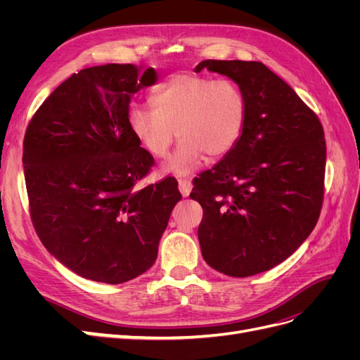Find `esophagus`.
Instances as JSON below:
<instances>
[{
    "label": "esophagus",
    "mask_w": 360,
    "mask_h": 360,
    "mask_svg": "<svg viewBox=\"0 0 360 360\" xmlns=\"http://www.w3.org/2000/svg\"><path fill=\"white\" fill-rule=\"evenodd\" d=\"M179 189L183 197H188L192 191V183L189 179H180L179 180Z\"/></svg>",
    "instance_id": "esophagus-1"
}]
</instances>
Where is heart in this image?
I'll list each match as a JSON object with an SVG mask.
<instances>
[{
    "instance_id": "1",
    "label": "heart",
    "mask_w": 360,
    "mask_h": 360,
    "mask_svg": "<svg viewBox=\"0 0 360 360\" xmlns=\"http://www.w3.org/2000/svg\"><path fill=\"white\" fill-rule=\"evenodd\" d=\"M151 106H134L129 129L151 156L165 158L177 136L181 139L167 163L172 172H188L205 158H225L238 144L248 120L242 86L230 78L201 73H176L151 96Z\"/></svg>"
}]
</instances>
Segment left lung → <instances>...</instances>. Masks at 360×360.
<instances>
[{
	"mask_svg": "<svg viewBox=\"0 0 360 360\" xmlns=\"http://www.w3.org/2000/svg\"><path fill=\"white\" fill-rule=\"evenodd\" d=\"M202 69L242 86L248 120L238 144L193 179L202 207L198 238L205 263L233 278L287 259L314 230L323 205L326 141L320 120L259 61L205 60Z\"/></svg>",
	"mask_w": 360,
	"mask_h": 360,
	"instance_id": "8db88e82",
	"label": "left lung"
}]
</instances>
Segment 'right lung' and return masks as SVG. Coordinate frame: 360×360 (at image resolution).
<instances>
[{"instance_id": "1", "label": "right lung", "mask_w": 360, "mask_h": 360, "mask_svg": "<svg viewBox=\"0 0 360 360\" xmlns=\"http://www.w3.org/2000/svg\"><path fill=\"white\" fill-rule=\"evenodd\" d=\"M153 68L105 64L72 75L32 115L24 172L34 230L76 275L122 284L147 271L181 193L167 177L141 186L155 159L129 129L132 96Z\"/></svg>"}]
</instances>
